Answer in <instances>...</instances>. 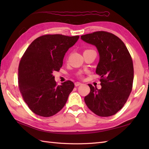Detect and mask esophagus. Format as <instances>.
Listing matches in <instances>:
<instances>
[{
	"label": "esophagus",
	"instance_id": "esophagus-1",
	"mask_svg": "<svg viewBox=\"0 0 149 149\" xmlns=\"http://www.w3.org/2000/svg\"><path fill=\"white\" fill-rule=\"evenodd\" d=\"M81 84H82V83H79V82H76V83H75V86H80V85H81Z\"/></svg>",
	"mask_w": 149,
	"mask_h": 149
}]
</instances>
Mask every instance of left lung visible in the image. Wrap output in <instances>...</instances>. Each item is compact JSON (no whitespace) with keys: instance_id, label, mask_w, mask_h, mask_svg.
Segmentation results:
<instances>
[{"instance_id":"obj_1","label":"left lung","mask_w":149,"mask_h":149,"mask_svg":"<svg viewBox=\"0 0 149 149\" xmlns=\"http://www.w3.org/2000/svg\"><path fill=\"white\" fill-rule=\"evenodd\" d=\"M97 47L100 59L96 74L100 76V90L88 84L90 93L84 102L100 116L115 115L124 106L130 95L134 79L132 58L124 43L115 34L97 31L81 36Z\"/></svg>"}]
</instances>
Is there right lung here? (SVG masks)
Here are the masks:
<instances>
[{
	"label": "right lung",
	"mask_w": 149,
	"mask_h": 149,
	"mask_svg": "<svg viewBox=\"0 0 149 149\" xmlns=\"http://www.w3.org/2000/svg\"><path fill=\"white\" fill-rule=\"evenodd\" d=\"M79 36L46 34L37 38L22 56L18 66V87L29 108L41 116L56 115L65 106L74 88L71 81L57 85L52 73L59 71L66 52Z\"/></svg>",
	"instance_id": "1"
}]
</instances>
